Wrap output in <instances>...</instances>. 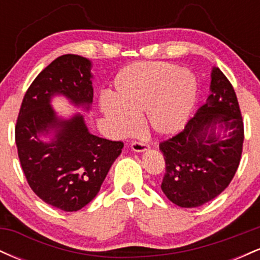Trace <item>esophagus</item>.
Listing matches in <instances>:
<instances>
[{"instance_id":"esophagus-1","label":"esophagus","mask_w":260,"mask_h":260,"mask_svg":"<svg viewBox=\"0 0 260 260\" xmlns=\"http://www.w3.org/2000/svg\"><path fill=\"white\" fill-rule=\"evenodd\" d=\"M131 148H132L133 151H136V153H143V151L148 150L149 145L147 144V143L133 142L132 144H131Z\"/></svg>"}]
</instances>
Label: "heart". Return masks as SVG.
I'll return each mask as SVG.
<instances>
[{
	"label": "heart",
	"instance_id": "obj_1",
	"mask_svg": "<svg viewBox=\"0 0 260 260\" xmlns=\"http://www.w3.org/2000/svg\"><path fill=\"white\" fill-rule=\"evenodd\" d=\"M198 84L189 71L168 62H134L113 79L111 99H103L101 112L117 134L136 127L143 112L144 123L160 136L177 133L194 107Z\"/></svg>",
	"mask_w": 260,
	"mask_h": 260
}]
</instances>
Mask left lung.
<instances>
[{
	"label": "left lung",
	"instance_id": "obj_1",
	"mask_svg": "<svg viewBox=\"0 0 260 260\" xmlns=\"http://www.w3.org/2000/svg\"><path fill=\"white\" fill-rule=\"evenodd\" d=\"M221 130L222 137L218 133ZM243 138V121L234 86L214 67L207 103L183 131L159 144L166 165L162 192L181 208H197L213 201L237 171Z\"/></svg>",
	"mask_w": 260,
	"mask_h": 260
}]
</instances>
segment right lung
Listing matches in <instances>:
<instances>
[{
    "label": "right lung",
    "mask_w": 260,
    "mask_h": 260,
    "mask_svg": "<svg viewBox=\"0 0 260 260\" xmlns=\"http://www.w3.org/2000/svg\"><path fill=\"white\" fill-rule=\"evenodd\" d=\"M91 62L78 55L59 56L39 73L26 90L16 124L20 165L32 192L63 211H77L99 193L123 143L88 131L84 117L56 115L55 95L88 111L92 103ZM51 135L50 142L41 137Z\"/></svg>",
    "instance_id": "obj_1"
}]
</instances>
